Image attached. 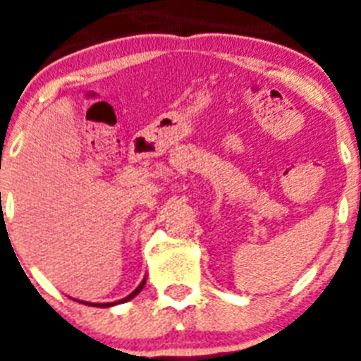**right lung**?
Returning <instances> with one entry per match:
<instances>
[{
    "instance_id": "1",
    "label": "right lung",
    "mask_w": 361,
    "mask_h": 361,
    "mask_svg": "<svg viewBox=\"0 0 361 361\" xmlns=\"http://www.w3.org/2000/svg\"><path fill=\"white\" fill-rule=\"evenodd\" d=\"M145 283H146V279L142 280L141 283H139V286H137V289L133 293H130L128 296H126V298H123V300H119V302H114V304H111V302H108V304H88V302H82V304H86V305H95V307H111V305H116V304H123V302H128V300H132L133 296H137L139 295V293L142 291V288H145Z\"/></svg>"
}]
</instances>
